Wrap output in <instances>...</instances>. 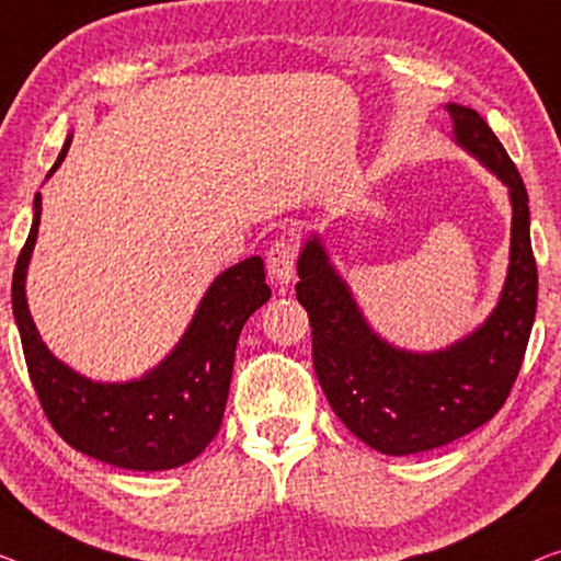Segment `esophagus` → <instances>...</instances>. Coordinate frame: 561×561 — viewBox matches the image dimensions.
<instances>
[{
	"label": "esophagus",
	"instance_id": "1",
	"mask_svg": "<svg viewBox=\"0 0 561 561\" xmlns=\"http://www.w3.org/2000/svg\"><path fill=\"white\" fill-rule=\"evenodd\" d=\"M297 256H299V241L295 237H282L274 241L266 252V270L270 277L279 284H287L295 279L297 272Z\"/></svg>",
	"mask_w": 561,
	"mask_h": 561
}]
</instances>
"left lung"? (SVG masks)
Here are the masks:
<instances>
[{
	"label": "left lung",
	"instance_id": "obj_1",
	"mask_svg": "<svg viewBox=\"0 0 561 561\" xmlns=\"http://www.w3.org/2000/svg\"><path fill=\"white\" fill-rule=\"evenodd\" d=\"M448 115L458 144L506 183L514 206L508 277L483 328L443 353L396 350L367 328L320 241H307L297 262L295 289L312 324L317 380L340 421L388 456L440 448L491 421L522 370L537 314V259L522 175L479 113L448 105Z\"/></svg>",
	"mask_w": 561,
	"mask_h": 561
}]
</instances>
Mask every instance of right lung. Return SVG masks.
Returning <instances> with one entry per match:
<instances>
[{
    "label": "right lung",
    "mask_w": 561,
    "mask_h": 561,
    "mask_svg": "<svg viewBox=\"0 0 561 561\" xmlns=\"http://www.w3.org/2000/svg\"><path fill=\"white\" fill-rule=\"evenodd\" d=\"M67 140L53 171L62 163ZM42 196L35 221L16 256L12 309L20 328L24 363L42 411L65 443L98 461L130 471H165L183 466L219 433L244 322L272 297L264 262L244 259L216 277L204 302L165 363L133 382H93L72 373L45 347L24 299V274L37 239Z\"/></svg>",
    "instance_id": "right-lung-1"
}]
</instances>
